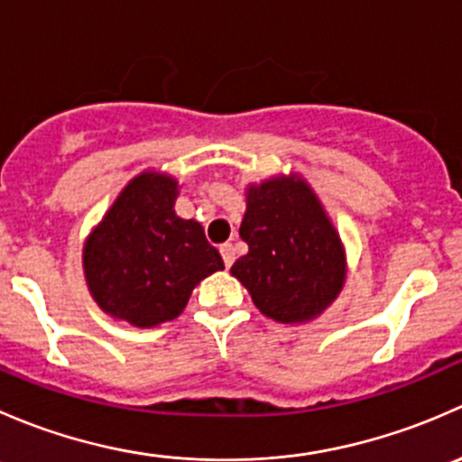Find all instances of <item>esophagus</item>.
Here are the masks:
<instances>
[{
  "label": "esophagus",
  "mask_w": 462,
  "mask_h": 462,
  "mask_svg": "<svg viewBox=\"0 0 462 462\" xmlns=\"http://www.w3.org/2000/svg\"><path fill=\"white\" fill-rule=\"evenodd\" d=\"M221 257H223V263H226L227 268H230V265L235 263V257H236L235 245H232V244H223L221 245Z\"/></svg>",
  "instance_id": "1"
}]
</instances>
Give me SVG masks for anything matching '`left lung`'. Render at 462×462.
Masks as SVG:
<instances>
[{
	"instance_id": "left-lung-1",
	"label": "left lung",
	"mask_w": 462,
	"mask_h": 462,
	"mask_svg": "<svg viewBox=\"0 0 462 462\" xmlns=\"http://www.w3.org/2000/svg\"><path fill=\"white\" fill-rule=\"evenodd\" d=\"M239 235L248 254L230 273L265 318L300 324L324 313L344 286L337 230L304 179L277 176L245 192Z\"/></svg>"
}]
</instances>
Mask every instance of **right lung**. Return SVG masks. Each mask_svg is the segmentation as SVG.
<instances>
[{
  "label": "right lung",
  "instance_id": "1",
  "mask_svg": "<svg viewBox=\"0 0 462 462\" xmlns=\"http://www.w3.org/2000/svg\"><path fill=\"white\" fill-rule=\"evenodd\" d=\"M176 179L143 171L118 194L82 250L87 286L106 315L138 328L183 313L197 283L223 270L201 223L176 217Z\"/></svg>",
  "mask_w": 462,
  "mask_h": 462
}]
</instances>
